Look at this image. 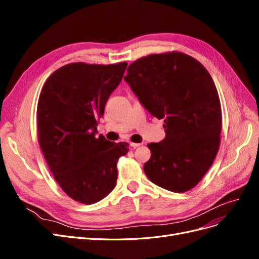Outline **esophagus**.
I'll use <instances>...</instances> for the list:
<instances>
[{
  "mask_svg": "<svg viewBox=\"0 0 259 259\" xmlns=\"http://www.w3.org/2000/svg\"><path fill=\"white\" fill-rule=\"evenodd\" d=\"M139 146H142V144H135V143H131V147H132L133 149H136V148H138Z\"/></svg>",
  "mask_w": 259,
  "mask_h": 259,
  "instance_id": "obj_1",
  "label": "esophagus"
}]
</instances>
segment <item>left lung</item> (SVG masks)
<instances>
[{"mask_svg": "<svg viewBox=\"0 0 259 259\" xmlns=\"http://www.w3.org/2000/svg\"><path fill=\"white\" fill-rule=\"evenodd\" d=\"M124 80L149 113L164 119L165 138L148 145L147 177L169 191L190 190L213 164L221 143L222 108L210 74L197 59L171 52L134 61Z\"/></svg>", "mask_w": 259, "mask_h": 259, "instance_id": "8db88e82", "label": "left lung"}]
</instances>
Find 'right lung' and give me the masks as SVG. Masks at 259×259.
<instances>
[{
  "label": "right lung",
  "mask_w": 259,
  "mask_h": 259,
  "mask_svg": "<svg viewBox=\"0 0 259 259\" xmlns=\"http://www.w3.org/2000/svg\"><path fill=\"white\" fill-rule=\"evenodd\" d=\"M126 62L69 64L46 80L37 103L38 143L55 179L70 198L93 204L116 185V163L127 143L97 135V122L122 81Z\"/></svg>",
  "instance_id": "1"
}]
</instances>
